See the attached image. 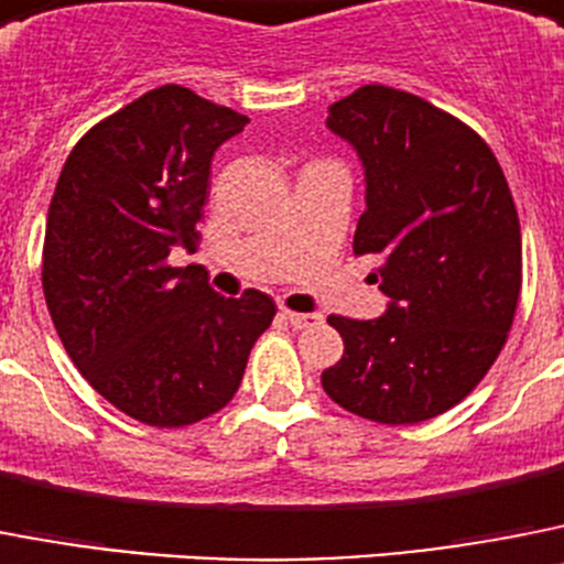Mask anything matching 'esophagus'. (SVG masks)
I'll use <instances>...</instances> for the list:
<instances>
[{
	"instance_id": "34e87169",
	"label": "esophagus",
	"mask_w": 564,
	"mask_h": 564,
	"mask_svg": "<svg viewBox=\"0 0 564 564\" xmlns=\"http://www.w3.org/2000/svg\"><path fill=\"white\" fill-rule=\"evenodd\" d=\"M281 315L286 317V321L292 323L295 329H310V326H317V323L323 321L317 312H292V310H286V306L281 310Z\"/></svg>"
}]
</instances>
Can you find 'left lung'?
<instances>
[{
  "instance_id": "8db88e82",
  "label": "left lung",
  "mask_w": 564,
  "mask_h": 564,
  "mask_svg": "<svg viewBox=\"0 0 564 564\" xmlns=\"http://www.w3.org/2000/svg\"><path fill=\"white\" fill-rule=\"evenodd\" d=\"M326 127L364 161L355 254L380 258L369 278L391 303L377 321L329 315L343 357L323 391L371 423H423L468 398L508 340L522 289L511 189L491 147L414 93L357 87Z\"/></svg>"
}]
</instances>
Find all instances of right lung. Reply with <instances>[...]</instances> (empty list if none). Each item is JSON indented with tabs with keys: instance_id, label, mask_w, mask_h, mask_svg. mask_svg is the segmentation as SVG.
Segmentation results:
<instances>
[{
	"instance_id": "obj_1",
	"label": "right lung",
	"mask_w": 564,
	"mask_h": 564,
	"mask_svg": "<svg viewBox=\"0 0 564 564\" xmlns=\"http://www.w3.org/2000/svg\"><path fill=\"white\" fill-rule=\"evenodd\" d=\"M247 116L161 85L90 127L51 198L42 289L58 340L127 417L181 429L221 411L275 317L258 289L218 295L195 252L215 150Z\"/></svg>"
}]
</instances>
